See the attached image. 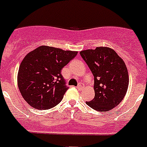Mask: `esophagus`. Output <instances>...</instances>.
<instances>
[{
	"label": "esophagus",
	"mask_w": 147,
	"mask_h": 147,
	"mask_svg": "<svg viewBox=\"0 0 147 147\" xmlns=\"http://www.w3.org/2000/svg\"><path fill=\"white\" fill-rule=\"evenodd\" d=\"M83 88V85L82 84V83H79L78 84V86H77V90H82V89Z\"/></svg>",
	"instance_id": "34e87169"
}]
</instances>
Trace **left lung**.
Returning a JSON list of instances; mask_svg holds the SVG:
<instances>
[{
  "label": "left lung",
  "mask_w": 147,
  "mask_h": 147,
  "mask_svg": "<svg viewBox=\"0 0 147 147\" xmlns=\"http://www.w3.org/2000/svg\"><path fill=\"white\" fill-rule=\"evenodd\" d=\"M80 54L94 77L95 97L86 103L96 111H110L121 102L128 87V72L124 61L107 47Z\"/></svg>",
  "instance_id": "1"
}]
</instances>
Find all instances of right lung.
<instances>
[{
    "label": "right lung",
    "instance_id": "1",
    "mask_svg": "<svg viewBox=\"0 0 147 147\" xmlns=\"http://www.w3.org/2000/svg\"><path fill=\"white\" fill-rule=\"evenodd\" d=\"M77 51L40 46L27 54L19 68L17 82L21 95L30 106L38 110L59 104L68 87L61 75L64 66Z\"/></svg>",
    "mask_w": 147,
    "mask_h": 147
}]
</instances>
